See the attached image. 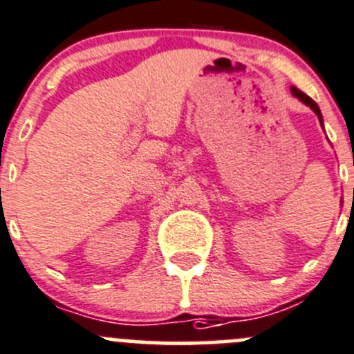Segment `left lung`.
I'll return each instance as SVG.
<instances>
[{
  "instance_id": "8db88e82",
  "label": "left lung",
  "mask_w": 354,
  "mask_h": 354,
  "mask_svg": "<svg viewBox=\"0 0 354 354\" xmlns=\"http://www.w3.org/2000/svg\"><path fill=\"white\" fill-rule=\"evenodd\" d=\"M292 95H294V97H297V98H299V100L303 102V104L310 105V107L313 109V112H315V114L318 115V119H320V122H322V112H320V109H318V105L315 104V102L311 100V98L308 97V95H304L303 91H301V90H297L296 86H292Z\"/></svg>"
}]
</instances>
